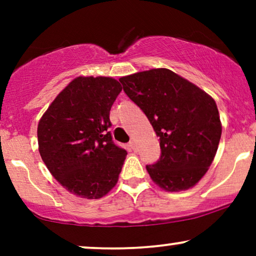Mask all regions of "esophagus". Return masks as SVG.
<instances>
[{
    "label": "esophagus",
    "mask_w": 256,
    "mask_h": 256,
    "mask_svg": "<svg viewBox=\"0 0 256 256\" xmlns=\"http://www.w3.org/2000/svg\"><path fill=\"white\" fill-rule=\"evenodd\" d=\"M128 146H131V149H132V150H136V149H137V144H136V142H134V140H132L131 142L128 143Z\"/></svg>",
    "instance_id": "obj_1"
}]
</instances>
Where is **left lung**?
Returning a JSON list of instances; mask_svg holds the SVG:
<instances>
[{
    "label": "left lung",
    "mask_w": 256,
    "mask_h": 256,
    "mask_svg": "<svg viewBox=\"0 0 256 256\" xmlns=\"http://www.w3.org/2000/svg\"><path fill=\"white\" fill-rule=\"evenodd\" d=\"M119 80L160 138V160L146 166L152 180L170 192L195 186L212 165L222 137L214 98L167 68L137 72Z\"/></svg>",
    "instance_id": "left-lung-1"
}]
</instances>
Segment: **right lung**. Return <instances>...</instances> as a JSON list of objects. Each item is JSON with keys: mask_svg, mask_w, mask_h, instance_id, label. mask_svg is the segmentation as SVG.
Segmentation results:
<instances>
[{"mask_svg": "<svg viewBox=\"0 0 256 256\" xmlns=\"http://www.w3.org/2000/svg\"><path fill=\"white\" fill-rule=\"evenodd\" d=\"M122 85L112 77L79 76L44 112L38 150L52 176L82 198H101L118 183L128 152L112 140L110 112Z\"/></svg>", "mask_w": 256, "mask_h": 256, "instance_id": "1", "label": "right lung"}]
</instances>
